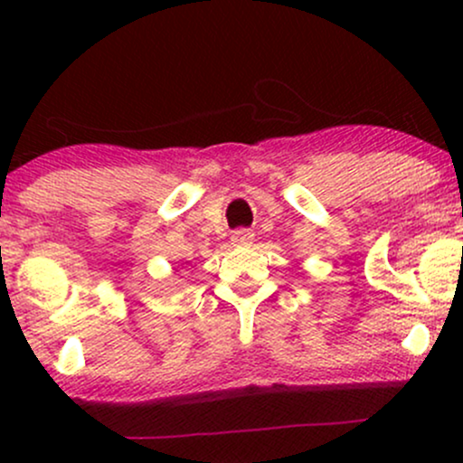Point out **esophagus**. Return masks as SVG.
<instances>
[{
    "mask_svg": "<svg viewBox=\"0 0 463 463\" xmlns=\"http://www.w3.org/2000/svg\"><path fill=\"white\" fill-rule=\"evenodd\" d=\"M254 239V232L248 231V228H239V231L232 232V243L235 246H250Z\"/></svg>",
    "mask_w": 463,
    "mask_h": 463,
    "instance_id": "34e87169",
    "label": "esophagus"
}]
</instances>
